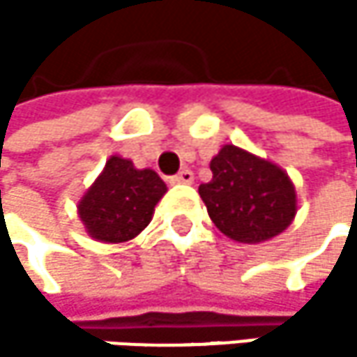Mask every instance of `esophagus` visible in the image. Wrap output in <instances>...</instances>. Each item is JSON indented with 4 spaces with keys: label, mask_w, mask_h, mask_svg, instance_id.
I'll return each mask as SVG.
<instances>
[{
    "label": "esophagus",
    "mask_w": 357,
    "mask_h": 357,
    "mask_svg": "<svg viewBox=\"0 0 357 357\" xmlns=\"http://www.w3.org/2000/svg\"><path fill=\"white\" fill-rule=\"evenodd\" d=\"M169 181H172V183H192V181H194V174H192L190 169H181V172L176 174Z\"/></svg>",
    "instance_id": "obj_1"
}]
</instances>
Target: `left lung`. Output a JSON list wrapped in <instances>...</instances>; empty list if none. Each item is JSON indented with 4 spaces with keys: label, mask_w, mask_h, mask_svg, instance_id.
<instances>
[{
    "label": "left lung",
    "mask_w": 357,
    "mask_h": 357,
    "mask_svg": "<svg viewBox=\"0 0 357 357\" xmlns=\"http://www.w3.org/2000/svg\"><path fill=\"white\" fill-rule=\"evenodd\" d=\"M213 179L198 185L213 223L227 238L258 244L296 217V190L277 165L227 144L211 161Z\"/></svg>",
    "instance_id": "1"
}]
</instances>
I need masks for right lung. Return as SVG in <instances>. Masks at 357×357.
Here are the masks:
<instances>
[{"label":"right lung","instance_id":"add662e5","mask_svg":"<svg viewBox=\"0 0 357 357\" xmlns=\"http://www.w3.org/2000/svg\"><path fill=\"white\" fill-rule=\"evenodd\" d=\"M167 185L153 169L111 157L103 174L78 204L80 219L95 240L119 244L136 238L153 219Z\"/></svg>","mask_w":357,"mask_h":357}]
</instances>
